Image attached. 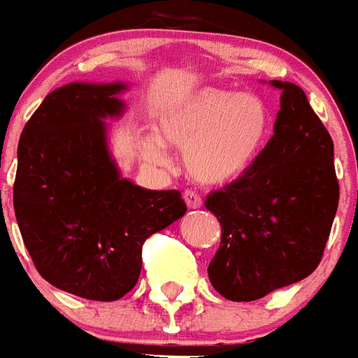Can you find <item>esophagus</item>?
I'll return each instance as SVG.
<instances>
[{"label":"esophagus","instance_id":"obj_1","mask_svg":"<svg viewBox=\"0 0 358 358\" xmlns=\"http://www.w3.org/2000/svg\"><path fill=\"white\" fill-rule=\"evenodd\" d=\"M183 199H185V204L192 210H196V208L202 206V199H200L199 194L194 191H185L183 192Z\"/></svg>","mask_w":358,"mask_h":358}]
</instances>
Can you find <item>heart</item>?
Segmentation results:
<instances>
[{
  "label": "heart",
  "mask_w": 358,
  "mask_h": 358,
  "mask_svg": "<svg viewBox=\"0 0 358 358\" xmlns=\"http://www.w3.org/2000/svg\"><path fill=\"white\" fill-rule=\"evenodd\" d=\"M270 111L252 92L202 88L159 111L156 134L141 143L144 159L169 162L167 146L183 150L185 171L200 185L233 183L245 175L262 150Z\"/></svg>",
  "instance_id": "heart-1"
}]
</instances>
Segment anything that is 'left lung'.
Wrapping results in <instances>:
<instances>
[{"label": "left lung", "instance_id": "obj_1", "mask_svg": "<svg viewBox=\"0 0 358 358\" xmlns=\"http://www.w3.org/2000/svg\"><path fill=\"white\" fill-rule=\"evenodd\" d=\"M281 90L273 136L247 173L208 194L222 225L208 266L214 289L229 301H256L305 280L318 268L339 202L334 141L293 83Z\"/></svg>", "mask_w": 358, "mask_h": 358}]
</instances>
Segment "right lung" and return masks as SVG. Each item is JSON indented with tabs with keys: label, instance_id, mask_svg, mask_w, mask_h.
Wrapping results in <instances>:
<instances>
[{
	"label": "right lung",
	"instance_id": "right-lung-1",
	"mask_svg": "<svg viewBox=\"0 0 358 358\" xmlns=\"http://www.w3.org/2000/svg\"><path fill=\"white\" fill-rule=\"evenodd\" d=\"M125 83H71L40 103L19 141L13 206L38 273L53 287L117 301L136 285L143 245L185 215L179 191L123 179L103 119L119 117Z\"/></svg>",
	"mask_w": 358,
	"mask_h": 358
}]
</instances>
